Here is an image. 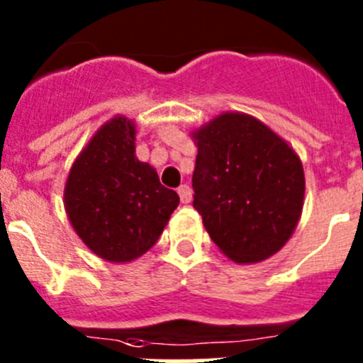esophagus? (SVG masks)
Masks as SVG:
<instances>
[{"label": "esophagus", "mask_w": 363, "mask_h": 363, "mask_svg": "<svg viewBox=\"0 0 363 363\" xmlns=\"http://www.w3.org/2000/svg\"><path fill=\"white\" fill-rule=\"evenodd\" d=\"M178 194H179V200H182V203H191L192 200V191L189 185H179L178 187Z\"/></svg>", "instance_id": "obj_1"}]
</instances>
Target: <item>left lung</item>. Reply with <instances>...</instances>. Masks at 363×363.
I'll return each instance as SVG.
<instances>
[{
	"label": "left lung",
	"instance_id": "1",
	"mask_svg": "<svg viewBox=\"0 0 363 363\" xmlns=\"http://www.w3.org/2000/svg\"><path fill=\"white\" fill-rule=\"evenodd\" d=\"M194 209L238 264L278 252L296 229L306 178L293 149L262 121L227 112L194 134Z\"/></svg>",
	"mask_w": 363,
	"mask_h": 363
}]
</instances>
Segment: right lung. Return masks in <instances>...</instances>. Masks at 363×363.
I'll use <instances>...</instances> for the list:
<instances>
[{"mask_svg": "<svg viewBox=\"0 0 363 363\" xmlns=\"http://www.w3.org/2000/svg\"><path fill=\"white\" fill-rule=\"evenodd\" d=\"M134 134L127 118L105 123L74 162L65 185L74 230L108 262H130L149 251L179 203L152 167L138 162Z\"/></svg>", "mask_w": 363, "mask_h": 363, "instance_id": "right-lung-1", "label": "right lung"}]
</instances>
